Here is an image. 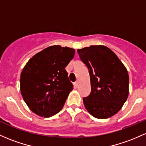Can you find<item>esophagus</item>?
<instances>
[{"instance_id": "esophagus-1", "label": "esophagus", "mask_w": 146, "mask_h": 146, "mask_svg": "<svg viewBox=\"0 0 146 146\" xmlns=\"http://www.w3.org/2000/svg\"><path fill=\"white\" fill-rule=\"evenodd\" d=\"M74 85H75V86H76V87H78V85H79V82H78V80H77L76 82H75Z\"/></svg>"}]
</instances>
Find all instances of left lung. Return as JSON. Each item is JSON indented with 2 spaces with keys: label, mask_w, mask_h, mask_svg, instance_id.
I'll return each instance as SVG.
<instances>
[{
  "label": "left lung",
  "mask_w": 146,
  "mask_h": 146,
  "mask_svg": "<svg viewBox=\"0 0 146 146\" xmlns=\"http://www.w3.org/2000/svg\"><path fill=\"white\" fill-rule=\"evenodd\" d=\"M78 53L90 76L91 93L83 98L85 108L98 119L112 117L128 97L127 68L117 55L104 45L84 47L78 50Z\"/></svg>",
  "instance_id": "8db88e82"
}]
</instances>
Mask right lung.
I'll list each match as a JSON object with an SVG mask.
<instances>
[{
  "instance_id": "obj_1",
  "label": "right lung",
  "mask_w": 146,
  "mask_h": 146,
  "mask_svg": "<svg viewBox=\"0 0 146 146\" xmlns=\"http://www.w3.org/2000/svg\"><path fill=\"white\" fill-rule=\"evenodd\" d=\"M74 55L73 48L50 46L31 58L24 67L21 94L36 115L50 117L62 109L73 89L65 68Z\"/></svg>"
}]
</instances>
